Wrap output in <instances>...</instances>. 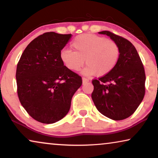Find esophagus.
<instances>
[{
    "instance_id": "34e87169",
    "label": "esophagus",
    "mask_w": 158,
    "mask_h": 158,
    "mask_svg": "<svg viewBox=\"0 0 158 158\" xmlns=\"http://www.w3.org/2000/svg\"><path fill=\"white\" fill-rule=\"evenodd\" d=\"M83 83H88V81H89V80L88 79H87V78H85V77H83Z\"/></svg>"
}]
</instances>
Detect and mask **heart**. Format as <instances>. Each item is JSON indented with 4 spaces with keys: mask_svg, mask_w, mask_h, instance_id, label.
Here are the masks:
<instances>
[{
    "mask_svg": "<svg viewBox=\"0 0 158 158\" xmlns=\"http://www.w3.org/2000/svg\"><path fill=\"white\" fill-rule=\"evenodd\" d=\"M71 47L74 51L65 49L60 53L62 64L68 70L77 71L85 62L88 65L83 73L86 75L96 73L98 76H103L108 74L115 68L119 58L117 43L104 36L81 34L74 39Z\"/></svg>",
    "mask_w": 158,
    "mask_h": 158,
    "instance_id": "1",
    "label": "heart"
}]
</instances>
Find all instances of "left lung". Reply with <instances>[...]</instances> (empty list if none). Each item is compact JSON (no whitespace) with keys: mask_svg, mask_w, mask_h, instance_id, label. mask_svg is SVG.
I'll list each match as a JSON object with an SVG mask.
<instances>
[{"mask_svg":"<svg viewBox=\"0 0 158 158\" xmlns=\"http://www.w3.org/2000/svg\"><path fill=\"white\" fill-rule=\"evenodd\" d=\"M106 34L120 49L118 62L108 74L94 79L91 97L98 111L114 120L128 118L139 106L145 94V73L135 46L122 36L109 31Z\"/></svg>","mask_w":158,"mask_h":158,"instance_id":"obj_1","label":"left lung"}]
</instances>
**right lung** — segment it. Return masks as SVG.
<instances>
[{
    "instance_id": "1",
    "label": "right lung",
    "mask_w": 158,
    "mask_h": 158,
    "mask_svg": "<svg viewBox=\"0 0 158 158\" xmlns=\"http://www.w3.org/2000/svg\"><path fill=\"white\" fill-rule=\"evenodd\" d=\"M72 34L47 32L32 40L17 64V94L21 105L34 119L52 124L70 110L72 97L82 77L68 70L60 53Z\"/></svg>"
}]
</instances>
